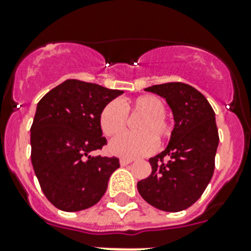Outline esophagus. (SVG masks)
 Instances as JSON below:
<instances>
[{"instance_id": "obj_1", "label": "esophagus", "mask_w": 251, "mask_h": 251, "mask_svg": "<svg viewBox=\"0 0 251 251\" xmlns=\"http://www.w3.org/2000/svg\"><path fill=\"white\" fill-rule=\"evenodd\" d=\"M130 163H133V159H121V160H120V164H121L122 167H125V165L130 164Z\"/></svg>"}]
</instances>
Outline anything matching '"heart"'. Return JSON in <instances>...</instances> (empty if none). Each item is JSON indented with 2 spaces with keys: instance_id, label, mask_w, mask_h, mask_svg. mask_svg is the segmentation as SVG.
Here are the masks:
<instances>
[{
  "instance_id": "obj_1",
  "label": "heart",
  "mask_w": 251,
  "mask_h": 251,
  "mask_svg": "<svg viewBox=\"0 0 251 251\" xmlns=\"http://www.w3.org/2000/svg\"><path fill=\"white\" fill-rule=\"evenodd\" d=\"M165 105L155 95H143L120 102L112 100L100 113V127L108 137L117 135L125 129L127 114H143L138 120V133H125L112 139L108 146L116 156L134 159L150 153L156 147V139H167L172 133L171 122L164 116Z\"/></svg>"
}]
</instances>
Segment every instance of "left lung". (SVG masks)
I'll list each match as a JSON object with an SVG mask.
<instances>
[{
	"label": "left lung",
	"mask_w": 251,
	"mask_h": 251,
	"mask_svg": "<svg viewBox=\"0 0 251 251\" xmlns=\"http://www.w3.org/2000/svg\"><path fill=\"white\" fill-rule=\"evenodd\" d=\"M145 90L165 99L175 127L167 149L150 159L152 172L138 182V191L151 206L178 212L201 198L214 175L219 146L215 112L207 99L189 84L175 82Z\"/></svg>",
	"instance_id": "8db88e82"
}]
</instances>
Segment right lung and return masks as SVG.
Wrapping results in <instances>:
<instances>
[{"instance_id":"right-lung-1","label":"right lung","mask_w":251,"mask_h":251,"mask_svg":"<svg viewBox=\"0 0 251 251\" xmlns=\"http://www.w3.org/2000/svg\"><path fill=\"white\" fill-rule=\"evenodd\" d=\"M124 91L68 79L37 102L31 126V161L41 190L58 210H86L101 199L117 157L95 156L106 145L102 108Z\"/></svg>"}]
</instances>
